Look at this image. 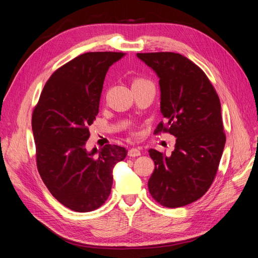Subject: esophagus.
<instances>
[{
  "label": "esophagus",
  "mask_w": 258,
  "mask_h": 258,
  "mask_svg": "<svg viewBox=\"0 0 258 258\" xmlns=\"http://www.w3.org/2000/svg\"><path fill=\"white\" fill-rule=\"evenodd\" d=\"M140 155H141V152L138 148H131L128 152V156H130V157H138Z\"/></svg>",
  "instance_id": "esophagus-1"
}]
</instances>
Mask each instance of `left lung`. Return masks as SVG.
I'll list each match as a JSON object with an SVG mask.
<instances>
[{"label": "left lung", "instance_id": "1", "mask_svg": "<svg viewBox=\"0 0 258 258\" xmlns=\"http://www.w3.org/2000/svg\"><path fill=\"white\" fill-rule=\"evenodd\" d=\"M137 57L159 79L160 112L155 132L176 138L171 156L151 148L155 170L148 179L152 197L163 207L179 208L198 200L216 175L224 151L221 102L202 70L179 53L147 52Z\"/></svg>", "mask_w": 258, "mask_h": 258}]
</instances>
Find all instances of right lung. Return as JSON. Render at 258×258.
<instances>
[{"label": "right lung", "instance_id": "1", "mask_svg": "<svg viewBox=\"0 0 258 258\" xmlns=\"http://www.w3.org/2000/svg\"><path fill=\"white\" fill-rule=\"evenodd\" d=\"M123 56L86 52L69 61L50 76L33 111L38 172L52 196L76 212H90L104 204L113 169L127 156L126 148L118 145L86 148L105 75Z\"/></svg>", "mask_w": 258, "mask_h": 258}]
</instances>
